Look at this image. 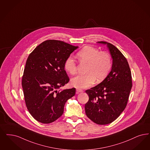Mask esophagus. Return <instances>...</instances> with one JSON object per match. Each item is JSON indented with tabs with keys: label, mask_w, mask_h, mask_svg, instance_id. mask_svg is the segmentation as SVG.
Masks as SVG:
<instances>
[{
	"label": "esophagus",
	"mask_w": 150,
	"mask_h": 150,
	"mask_svg": "<svg viewBox=\"0 0 150 150\" xmlns=\"http://www.w3.org/2000/svg\"><path fill=\"white\" fill-rule=\"evenodd\" d=\"M83 91V90L80 89H76V94H79L80 93H82Z\"/></svg>",
	"instance_id": "obj_1"
}]
</instances>
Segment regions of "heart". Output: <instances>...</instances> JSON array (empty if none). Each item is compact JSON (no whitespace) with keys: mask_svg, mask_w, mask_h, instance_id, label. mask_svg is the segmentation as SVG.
<instances>
[{"mask_svg":"<svg viewBox=\"0 0 150 150\" xmlns=\"http://www.w3.org/2000/svg\"><path fill=\"white\" fill-rule=\"evenodd\" d=\"M78 60L81 63L88 64L87 74L78 75L71 79V84L77 88L84 89L94 84L96 80L101 81L107 77L112 68V60L110 54L105 52H100L98 49L86 46L76 54ZM67 72L74 75L77 71L75 61L69 56L64 63Z\"/></svg>","mask_w":150,"mask_h":150,"instance_id":"obj_1","label":"heart"}]
</instances>
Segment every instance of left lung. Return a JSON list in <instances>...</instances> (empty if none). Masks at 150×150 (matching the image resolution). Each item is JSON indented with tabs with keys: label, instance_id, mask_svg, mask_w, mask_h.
I'll return each mask as SVG.
<instances>
[{
	"label": "left lung",
	"instance_id": "1",
	"mask_svg": "<svg viewBox=\"0 0 150 150\" xmlns=\"http://www.w3.org/2000/svg\"><path fill=\"white\" fill-rule=\"evenodd\" d=\"M112 58V66L107 77L100 84L86 90L89 96L85 110L87 117L98 125L109 124L126 108L132 88V76L126 57L112 44L104 41Z\"/></svg>",
	"mask_w": 150,
	"mask_h": 150
}]
</instances>
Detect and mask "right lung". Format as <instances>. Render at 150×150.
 <instances>
[{
    "label": "right lung",
    "instance_id": "add662e5",
    "mask_svg": "<svg viewBox=\"0 0 150 150\" xmlns=\"http://www.w3.org/2000/svg\"><path fill=\"white\" fill-rule=\"evenodd\" d=\"M79 47L58 40L41 43L30 54L22 85L27 108L38 122L52 123L64 113L65 104L75 88L57 90L69 81L64 63Z\"/></svg>",
    "mask_w": 150,
    "mask_h": 150
}]
</instances>
